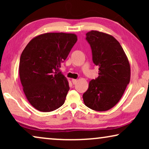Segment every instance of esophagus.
Wrapping results in <instances>:
<instances>
[{"label":"esophagus","instance_id":"34e87169","mask_svg":"<svg viewBox=\"0 0 149 149\" xmlns=\"http://www.w3.org/2000/svg\"><path fill=\"white\" fill-rule=\"evenodd\" d=\"M77 81H77V79H72V82L73 84H76Z\"/></svg>","mask_w":149,"mask_h":149}]
</instances>
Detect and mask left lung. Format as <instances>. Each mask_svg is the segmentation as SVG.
I'll return each mask as SVG.
<instances>
[{
    "label": "left lung",
    "instance_id": "8db88e82",
    "mask_svg": "<svg viewBox=\"0 0 149 149\" xmlns=\"http://www.w3.org/2000/svg\"><path fill=\"white\" fill-rule=\"evenodd\" d=\"M86 40L91 46L93 62L99 67V76L89 81L83 102L93 111H108L119 102L129 84V60L118 40L110 34L91 30L86 34Z\"/></svg>",
    "mask_w": 149,
    "mask_h": 149
}]
</instances>
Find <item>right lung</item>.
Here are the masks:
<instances>
[{"label":"right lung","instance_id":"1","mask_svg":"<svg viewBox=\"0 0 149 149\" xmlns=\"http://www.w3.org/2000/svg\"><path fill=\"white\" fill-rule=\"evenodd\" d=\"M77 40L75 34L45 33L32 38L22 52L20 81L26 98L34 109L51 112L64 104L70 87L59 68Z\"/></svg>","mask_w":149,"mask_h":149}]
</instances>
